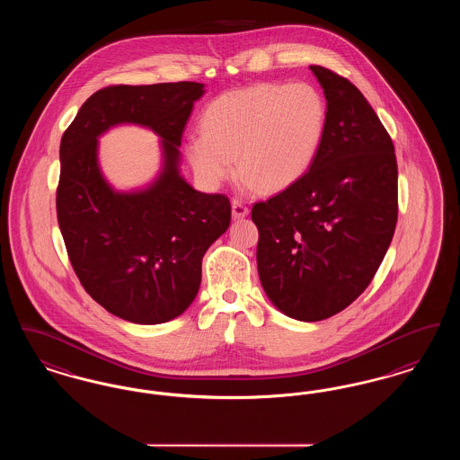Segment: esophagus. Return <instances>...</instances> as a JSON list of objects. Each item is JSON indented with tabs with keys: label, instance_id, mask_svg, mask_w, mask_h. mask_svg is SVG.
Instances as JSON below:
<instances>
[{
	"label": "esophagus",
	"instance_id": "34e87169",
	"mask_svg": "<svg viewBox=\"0 0 460 460\" xmlns=\"http://www.w3.org/2000/svg\"><path fill=\"white\" fill-rule=\"evenodd\" d=\"M231 207H233V217L234 219H243V217H246L248 216V207L244 205V201L243 199H238V198H234L233 199V203H231Z\"/></svg>",
	"mask_w": 460,
	"mask_h": 460
}]
</instances>
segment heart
<instances>
[{"label":"heart","instance_id":"1","mask_svg":"<svg viewBox=\"0 0 460 460\" xmlns=\"http://www.w3.org/2000/svg\"><path fill=\"white\" fill-rule=\"evenodd\" d=\"M328 105L308 83H263L216 98L201 134L186 143L198 177L216 186L233 174L265 193L283 191L312 167L324 139Z\"/></svg>","mask_w":460,"mask_h":460}]
</instances>
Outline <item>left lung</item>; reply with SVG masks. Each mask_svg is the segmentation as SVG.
Wrapping results in <instances>:
<instances>
[{
    "mask_svg": "<svg viewBox=\"0 0 460 460\" xmlns=\"http://www.w3.org/2000/svg\"><path fill=\"white\" fill-rule=\"evenodd\" d=\"M328 122L298 182L252 208L263 291L283 314L315 323L357 300L383 262L398 216L392 137L364 94L326 66Z\"/></svg>",
    "mask_w": 460,
    "mask_h": 460,
    "instance_id": "left-lung-1",
    "label": "left lung"
}]
</instances>
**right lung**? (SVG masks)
Masks as SVG:
<instances>
[{
    "mask_svg": "<svg viewBox=\"0 0 460 460\" xmlns=\"http://www.w3.org/2000/svg\"><path fill=\"white\" fill-rule=\"evenodd\" d=\"M199 83L109 86L89 96L60 143L57 217L74 272L89 296L136 324H162L197 296L201 259L231 222L226 195L179 175V146ZM117 123L163 137L164 169L143 192L111 190L97 165V136Z\"/></svg>",
    "mask_w": 460,
    "mask_h": 460,
    "instance_id": "1",
    "label": "right lung"
}]
</instances>
